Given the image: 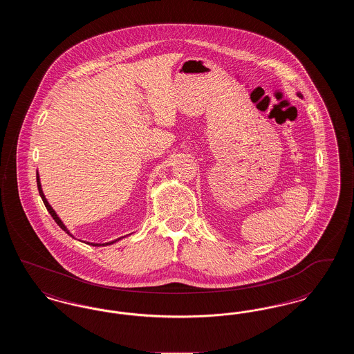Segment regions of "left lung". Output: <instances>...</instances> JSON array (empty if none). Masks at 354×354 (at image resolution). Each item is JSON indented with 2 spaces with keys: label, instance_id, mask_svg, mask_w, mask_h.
<instances>
[{
  "label": "left lung",
  "instance_id": "1",
  "mask_svg": "<svg viewBox=\"0 0 354 354\" xmlns=\"http://www.w3.org/2000/svg\"><path fill=\"white\" fill-rule=\"evenodd\" d=\"M297 95H299V97H300V98H301V97H303V95H301V93H297Z\"/></svg>",
  "mask_w": 354,
  "mask_h": 354
}]
</instances>
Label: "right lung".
<instances>
[{
	"label": "right lung",
	"mask_w": 354,
	"mask_h": 354,
	"mask_svg": "<svg viewBox=\"0 0 354 354\" xmlns=\"http://www.w3.org/2000/svg\"><path fill=\"white\" fill-rule=\"evenodd\" d=\"M37 185H38V192H39V196H41V199H42V202L45 204V207L48 208V211H49V214L51 215V218L55 220V223L68 234V235L73 236L70 232H68V228H66V225L62 223V220L58 218V215L55 214V211L51 208L50 204L49 202L46 201V198H45V195H44V191H42V187H41V182H39V175H38V172H37ZM124 236H122V237H119L117 240H114V241H109V243H103V244H98V243H86V244H90V245H93V247H104V245H110V244H114L115 241H118L120 239H123Z\"/></svg>",
	"instance_id": "obj_1"
}]
</instances>
